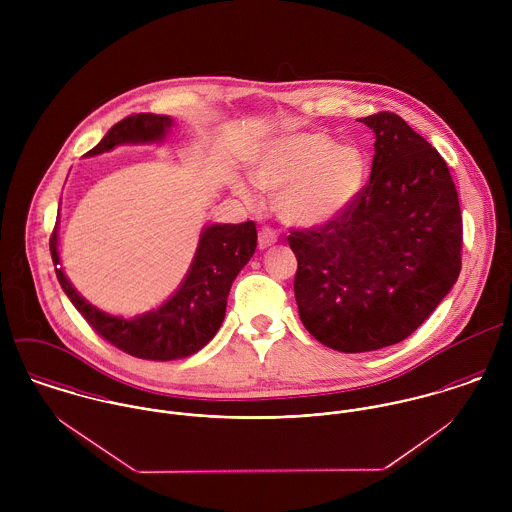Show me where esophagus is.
<instances>
[{
	"mask_svg": "<svg viewBox=\"0 0 512 512\" xmlns=\"http://www.w3.org/2000/svg\"><path fill=\"white\" fill-rule=\"evenodd\" d=\"M276 242H278V236H276V232L272 228H268V226L260 228V232H258V248L260 250H266V248L274 246Z\"/></svg>",
	"mask_w": 512,
	"mask_h": 512,
	"instance_id": "esophagus-1",
	"label": "esophagus"
}]
</instances>
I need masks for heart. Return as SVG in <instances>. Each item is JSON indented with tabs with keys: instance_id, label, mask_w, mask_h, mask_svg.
<instances>
[{
	"instance_id": "heart-1",
	"label": "heart",
	"mask_w": 512,
	"mask_h": 512,
	"mask_svg": "<svg viewBox=\"0 0 512 512\" xmlns=\"http://www.w3.org/2000/svg\"><path fill=\"white\" fill-rule=\"evenodd\" d=\"M254 181L276 199L280 217L295 226H319L341 217L365 189L366 159L361 149L339 144L321 132L286 134L266 147ZM236 195L256 205L254 189L234 181Z\"/></svg>"
}]
</instances>
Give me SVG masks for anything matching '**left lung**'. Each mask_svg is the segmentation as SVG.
Listing matches in <instances>:
<instances>
[{
  "mask_svg": "<svg viewBox=\"0 0 512 512\" xmlns=\"http://www.w3.org/2000/svg\"><path fill=\"white\" fill-rule=\"evenodd\" d=\"M359 122L376 136L363 193L341 217L288 236L299 319L341 353L404 341L461 272V209L438 149L392 112Z\"/></svg>",
  "mask_w": 512,
  "mask_h": 512,
  "instance_id": "1",
  "label": "left lung"
}]
</instances>
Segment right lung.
<instances>
[{
    "label": "right lung",
    "mask_w": 512,
    "mask_h": 512,
    "mask_svg": "<svg viewBox=\"0 0 512 512\" xmlns=\"http://www.w3.org/2000/svg\"><path fill=\"white\" fill-rule=\"evenodd\" d=\"M173 118L159 114H134L114 124L86 157L100 155L122 144L161 142L171 130ZM256 224H209L199 238L193 264L163 305L134 319L116 317L90 305L67 280L59 258L57 226L51 234V256L57 280L88 325L110 345L146 361L187 359L201 351L219 331L226 311V297L238 272L256 250Z\"/></svg>",
    "instance_id": "1"
}]
</instances>
